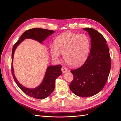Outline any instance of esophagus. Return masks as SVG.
<instances>
[{"label":"esophagus","instance_id":"34e87169","mask_svg":"<svg viewBox=\"0 0 121 121\" xmlns=\"http://www.w3.org/2000/svg\"><path fill=\"white\" fill-rule=\"evenodd\" d=\"M61 69V71H62V72H63V73H66V72L68 71V70H67V69H66V68H65V67H64V66L62 67Z\"/></svg>","mask_w":121,"mask_h":121}]
</instances>
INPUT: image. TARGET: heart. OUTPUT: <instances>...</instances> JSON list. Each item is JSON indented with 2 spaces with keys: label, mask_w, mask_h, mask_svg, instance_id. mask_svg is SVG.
I'll use <instances>...</instances> for the list:
<instances>
[{
  "label": "heart",
  "mask_w": 121,
  "mask_h": 121,
  "mask_svg": "<svg viewBox=\"0 0 121 121\" xmlns=\"http://www.w3.org/2000/svg\"><path fill=\"white\" fill-rule=\"evenodd\" d=\"M89 38L85 34L67 32L60 35L50 47V52L54 59H58L63 53L65 61L72 67L84 64L89 55Z\"/></svg>",
  "instance_id": "heart-1"
}]
</instances>
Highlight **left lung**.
Segmentation results:
<instances>
[{
  "label": "left lung",
  "instance_id": "left-lung-1",
  "mask_svg": "<svg viewBox=\"0 0 121 121\" xmlns=\"http://www.w3.org/2000/svg\"><path fill=\"white\" fill-rule=\"evenodd\" d=\"M91 38L90 54L81 67L71 72L74 76L69 89L76 95L93 96L104 88L109 74L111 60L105 39L93 28H84Z\"/></svg>",
  "mask_w": 121,
  "mask_h": 121
}]
</instances>
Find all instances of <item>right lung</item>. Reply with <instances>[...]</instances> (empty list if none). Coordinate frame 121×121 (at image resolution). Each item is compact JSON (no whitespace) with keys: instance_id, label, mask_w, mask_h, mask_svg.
<instances>
[{"instance_id":"right-lung-1","label":"right lung","mask_w":121,"mask_h":121,"mask_svg":"<svg viewBox=\"0 0 121 121\" xmlns=\"http://www.w3.org/2000/svg\"><path fill=\"white\" fill-rule=\"evenodd\" d=\"M54 33V31L44 29L33 28L29 29L21 35L19 40L14 44L13 47L12 53V68H12V73L13 78L18 87L23 92L29 96L37 99H44L49 96L54 89L55 80L57 77L61 74V68L62 66L61 65L49 66L47 69L45 77L41 84L38 87L34 89L27 88L20 84L14 75L13 67V60L14 51L18 45L25 39L30 38L42 43L48 36Z\"/></svg>"}]
</instances>
